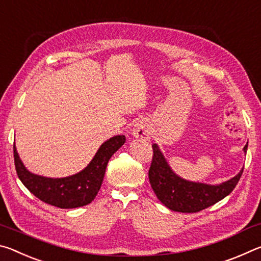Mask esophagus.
Here are the masks:
<instances>
[{"instance_id":"1","label":"esophagus","mask_w":261,"mask_h":261,"mask_svg":"<svg viewBox=\"0 0 261 261\" xmlns=\"http://www.w3.org/2000/svg\"><path fill=\"white\" fill-rule=\"evenodd\" d=\"M131 134L135 137V138L148 139L149 134H151V129H149V125L146 122L140 121L138 123H136L134 129L131 130Z\"/></svg>"}]
</instances>
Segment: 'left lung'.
Here are the masks:
<instances>
[{
	"label": "left lung",
	"instance_id": "left-lung-1",
	"mask_svg": "<svg viewBox=\"0 0 261 261\" xmlns=\"http://www.w3.org/2000/svg\"><path fill=\"white\" fill-rule=\"evenodd\" d=\"M152 147L153 159L148 171L149 183L158 199L175 212L197 213L216 204L235 189L244 169L243 168L235 177L219 185L190 182L171 170L156 144H153ZM243 149L246 153L247 144Z\"/></svg>",
	"mask_w": 261,
	"mask_h": 261
}]
</instances>
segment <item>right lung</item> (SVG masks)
<instances>
[{"mask_svg": "<svg viewBox=\"0 0 261 261\" xmlns=\"http://www.w3.org/2000/svg\"><path fill=\"white\" fill-rule=\"evenodd\" d=\"M125 143L124 136H115L101 145L85 169L62 178H49L26 169L14 144L17 175L31 193L46 204L60 208H76L92 202L102 184L109 159Z\"/></svg>", "mask_w": 261, "mask_h": 261, "instance_id": "obj_1", "label": "right lung"}]
</instances>
